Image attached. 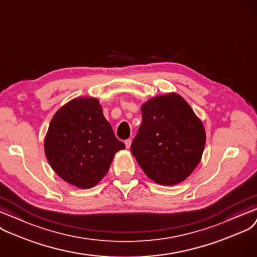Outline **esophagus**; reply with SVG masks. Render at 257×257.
<instances>
[{"label": "esophagus", "mask_w": 257, "mask_h": 257, "mask_svg": "<svg viewBox=\"0 0 257 257\" xmlns=\"http://www.w3.org/2000/svg\"><path fill=\"white\" fill-rule=\"evenodd\" d=\"M124 143H125L126 149H130V148H131V144H132V139H131V138H130V139H126V140L124 141Z\"/></svg>", "instance_id": "esophagus-1"}]
</instances>
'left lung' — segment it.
<instances>
[{
    "instance_id": "left-lung-1",
    "label": "left lung",
    "mask_w": 257,
    "mask_h": 257,
    "mask_svg": "<svg viewBox=\"0 0 257 257\" xmlns=\"http://www.w3.org/2000/svg\"><path fill=\"white\" fill-rule=\"evenodd\" d=\"M142 123L131 151L145 175L161 185L185 180L201 160L206 135L201 120L176 93L142 107Z\"/></svg>"
}]
</instances>
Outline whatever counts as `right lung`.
Masks as SVG:
<instances>
[{
    "mask_svg": "<svg viewBox=\"0 0 257 257\" xmlns=\"http://www.w3.org/2000/svg\"><path fill=\"white\" fill-rule=\"evenodd\" d=\"M125 148L114 135L95 98H76L59 108L45 139V153L66 182L88 189L107 173L115 153Z\"/></svg>",
    "mask_w": 257,
    "mask_h": 257,
    "instance_id": "obj_1",
    "label": "right lung"
}]
</instances>
